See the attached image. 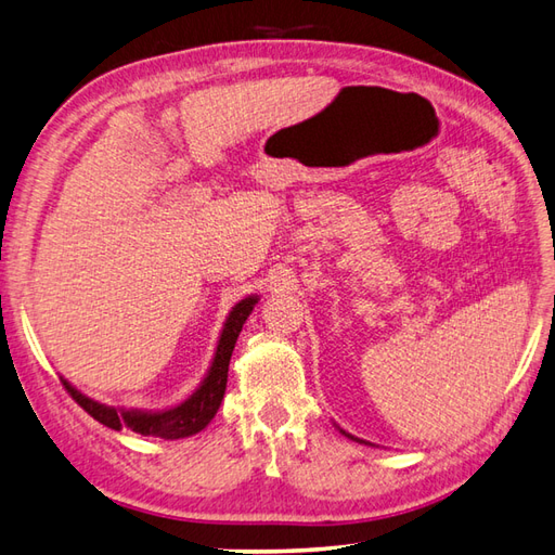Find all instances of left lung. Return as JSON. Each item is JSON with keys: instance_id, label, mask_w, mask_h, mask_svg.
<instances>
[{"instance_id": "8db88e82", "label": "left lung", "mask_w": 555, "mask_h": 555, "mask_svg": "<svg viewBox=\"0 0 555 555\" xmlns=\"http://www.w3.org/2000/svg\"><path fill=\"white\" fill-rule=\"evenodd\" d=\"M345 437H350V440H354V442H359V444H369V442H364V440H359V437H354V435H350V433H345V430H340Z\"/></svg>"}]
</instances>
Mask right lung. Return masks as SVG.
<instances>
[{"label": "right lung", "mask_w": 555, "mask_h": 555, "mask_svg": "<svg viewBox=\"0 0 555 555\" xmlns=\"http://www.w3.org/2000/svg\"><path fill=\"white\" fill-rule=\"evenodd\" d=\"M257 300H260L257 295H248V298H243L241 302L231 307V312L222 326V333H219L217 350L208 373H205V378L201 380L196 392L172 409H163V411L120 409V406L115 409L82 395L80 390L73 388L66 378H63V385H66V390L70 392L75 402L80 404L89 416L106 425V428H113V430L130 428L132 433L163 437V440H179V437L196 435L215 418L219 404H222L231 352H234L238 333L243 324H246V319L250 317Z\"/></svg>", "instance_id": "add662e5"}]
</instances>
